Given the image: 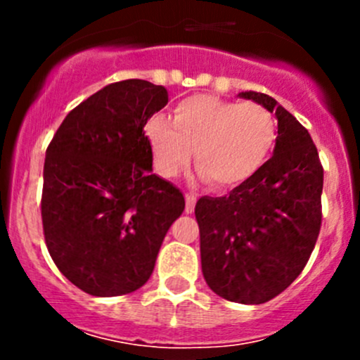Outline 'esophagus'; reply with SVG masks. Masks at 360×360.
Returning <instances> with one entry per match:
<instances>
[{"instance_id": "34e87169", "label": "esophagus", "mask_w": 360, "mask_h": 360, "mask_svg": "<svg viewBox=\"0 0 360 360\" xmlns=\"http://www.w3.org/2000/svg\"><path fill=\"white\" fill-rule=\"evenodd\" d=\"M184 197H186V214H191L195 210V203H197V195H193V193H186L184 195Z\"/></svg>"}]
</instances>
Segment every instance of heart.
Wrapping results in <instances>:
<instances>
[{
    "instance_id": "b5f03b06",
    "label": "heart",
    "mask_w": 360,
    "mask_h": 360,
    "mask_svg": "<svg viewBox=\"0 0 360 360\" xmlns=\"http://www.w3.org/2000/svg\"><path fill=\"white\" fill-rule=\"evenodd\" d=\"M146 137L163 176L179 174L193 151L195 165L210 186L226 190L263 169L277 143V123L259 104L193 96L174 106L172 125L153 116Z\"/></svg>"
}]
</instances>
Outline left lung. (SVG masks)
<instances>
[{
    "label": "left lung",
    "mask_w": 360,
    "mask_h": 360,
    "mask_svg": "<svg viewBox=\"0 0 360 360\" xmlns=\"http://www.w3.org/2000/svg\"><path fill=\"white\" fill-rule=\"evenodd\" d=\"M277 116L274 157L224 197L195 205L202 274L217 296L261 304L296 281L322 223L324 169L308 130L274 97L240 92Z\"/></svg>",
    "instance_id": "1"
}]
</instances>
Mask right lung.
<instances>
[{
    "label": "right lung",
    "instance_id": "1",
    "mask_svg": "<svg viewBox=\"0 0 360 360\" xmlns=\"http://www.w3.org/2000/svg\"><path fill=\"white\" fill-rule=\"evenodd\" d=\"M169 94L146 79L111 83L60 123L46 148L41 219L60 274L92 296H122L151 277L184 197L153 174L144 125Z\"/></svg>",
    "mask_w": 360,
    "mask_h": 360
}]
</instances>
